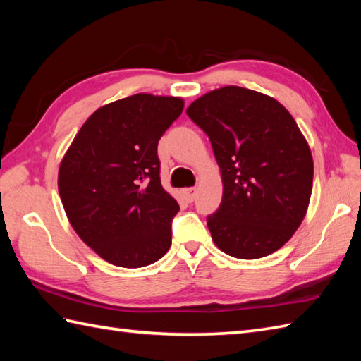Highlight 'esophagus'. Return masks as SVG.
Listing matches in <instances>:
<instances>
[{"instance_id": "obj_1", "label": "esophagus", "mask_w": 361, "mask_h": 361, "mask_svg": "<svg viewBox=\"0 0 361 361\" xmlns=\"http://www.w3.org/2000/svg\"><path fill=\"white\" fill-rule=\"evenodd\" d=\"M183 194H185L188 202H194L195 197H197V189L195 188H188V189L183 190Z\"/></svg>"}]
</instances>
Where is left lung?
<instances>
[{
	"label": "left lung",
	"instance_id": "1",
	"mask_svg": "<svg viewBox=\"0 0 361 361\" xmlns=\"http://www.w3.org/2000/svg\"><path fill=\"white\" fill-rule=\"evenodd\" d=\"M209 136L224 181L208 217L214 243L237 259H259L286 245L309 208L310 147L276 99L242 87L209 91L188 106Z\"/></svg>",
	"mask_w": 361,
	"mask_h": 361
}]
</instances>
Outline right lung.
Instances as JSON below:
<instances>
[{"label":"right lung","mask_w":361,"mask_h":361,"mask_svg":"<svg viewBox=\"0 0 361 361\" xmlns=\"http://www.w3.org/2000/svg\"><path fill=\"white\" fill-rule=\"evenodd\" d=\"M181 97L133 94L97 109L59 169V194L74 231L106 262L140 268L171 248L180 211L161 186L158 141Z\"/></svg>","instance_id":"obj_1"}]
</instances>
